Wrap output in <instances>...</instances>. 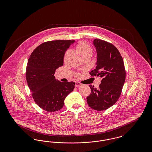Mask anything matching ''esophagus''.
Here are the masks:
<instances>
[{"label": "esophagus", "instance_id": "34e87169", "mask_svg": "<svg viewBox=\"0 0 152 152\" xmlns=\"http://www.w3.org/2000/svg\"><path fill=\"white\" fill-rule=\"evenodd\" d=\"M81 84L80 82H77H77L75 83V86H76V87H79L80 86H81Z\"/></svg>", "mask_w": 152, "mask_h": 152}]
</instances>
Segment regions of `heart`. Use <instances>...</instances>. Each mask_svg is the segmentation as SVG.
Here are the masks:
<instances>
[{
	"label": "heart",
	"mask_w": 152,
	"mask_h": 152,
	"mask_svg": "<svg viewBox=\"0 0 152 152\" xmlns=\"http://www.w3.org/2000/svg\"><path fill=\"white\" fill-rule=\"evenodd\" d=\"M75 51L79 55L80 57L81 58H83L87 55H92L93 53L92 48L84 42H80L76 46ZM70 55H71L70 51L66 52L64 56V62L65 63L68 62V59L70 57ZM79 75L78 73L76 75V76H79Z\"/></svg>",
	"instance_id": "b5f03b06"
}]
</instances>
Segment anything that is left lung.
<instances>
[{"mask_svg": "<svg viewBox=\"0 0 152 152\" xmlns=\"http://www.w3.org/2000/svg\"><path fill=\"white\" fill-rule=\"evenodd\" d=\"M94 44L97 53V65L89 74L102 80L99 88L89 85L91 92L87 96V103L91 108L101 111L112 107L119 99L126 72L123 58L114 45L99 39H94Z\"/></svg>", "mask_w": 152, "mask_h": 152, "instance_id": "8db88e82", "label": "left lung"}]
</instances>
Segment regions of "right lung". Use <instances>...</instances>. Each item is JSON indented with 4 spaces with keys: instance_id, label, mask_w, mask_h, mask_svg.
Masks as SVG:
<instances>
[{
    "instance_id": "right-lung-1",
    "label": "right lung",
    "mask_w": 152,
    "mask_h": 152,
    "mask_svg": "<svg viewBox=\"0 0 152 152\" xmlns=\"http://www.w3.org/2000/svg\"><path fill=\"white\" fill-rule=\"evenodd\" d=\"M74 40H52L41 44L29 56L26 77L36 104L52 112L64 106L65 97L72 92L75 83L55 79L56 69L63 65L65 51Z\"/></svg>"
}]
</instances>
